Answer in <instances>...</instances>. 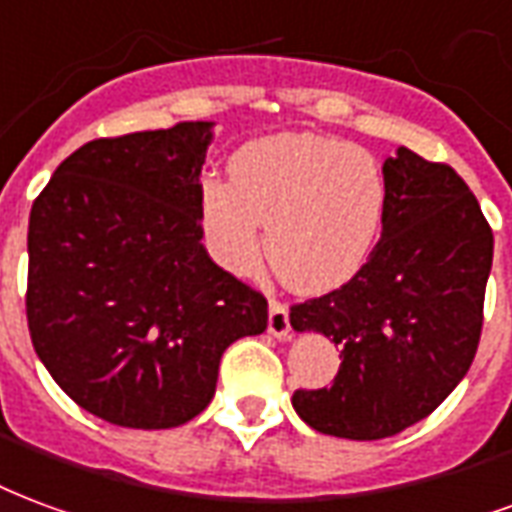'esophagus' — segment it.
<instances>
[{
  "label": "esophagus",
  "instance_id": "1",
  "mask_svg": "<svg viewBox=\"0 0 512 512\" xmlns=\"http://www.w3.org/2000/svg\"><path fill=\"white\" fill-rule=\"evenodd\" d=\"M270 333L275 338H286V335L292 333V324H289V308H286V302L270 300Z\"/></svg>",
  "mask_w": 512,
  "mask_h": 512
}]
</instances>
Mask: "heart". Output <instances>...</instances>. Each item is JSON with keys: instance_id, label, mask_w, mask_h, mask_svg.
I'll list each match as a JSON object with an SVG mask.
<instances>
[{"instance_id": "1", "label": "heart", "mask_w": 512, "mask_h": 512, "mask_svg": "<svg viewBox=\"0 0 512 512\" xmlns=\"http://www.w3.org/2000/svg\"><path fill=\"white\" fill-rule=\"evenodd\" d=\"M387 212L382 163L363 147L319 136H275L229 160V182L201 185V226L231 272L256 270L259 223L272 270L297 292H330L374 251Z\"/></svg>"}]
</instances>
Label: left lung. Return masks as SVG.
Returning <instances> with one entry per match:
<instances>
[{
    "mask_svg": "<svg viewBox=\"0 0 512 512\" xmlns=\"http://www.w3.org/2000/svg\"><path fill=\"white\" fill-rule=\"evenodd\" d=\"M382 240L341 289L294 302V330L341 346L330 387L294 390L305 423L341 439H387L420 423L475 360L494 231L447 163L398 147L384 160Z\"/></svg>",
    "mask_w": 512,
    "mask_h": 512,
    "instance_id": "obj_1",
    "label": "left lung"
}]
</instances>
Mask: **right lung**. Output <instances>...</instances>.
I'll list each match as a JSON object with an SVG mask.
<instances>
[{"instance_id": "1", "label": "right lung", "mask_w": 512, "mask_h": 512, "mask_svg": "<svg viewBox=\"0 0 512 512\" xmlns=\"http://www.w3.org/2000/svg\"><path fill=\"white\" fill-rule=\"evenodd\" d=\"M210 138V122L95 138L32 204V346L54 382L106 423H188L215 395L226 346L267 327V297L201 245Z\"/></svg>"}]
</instances>
